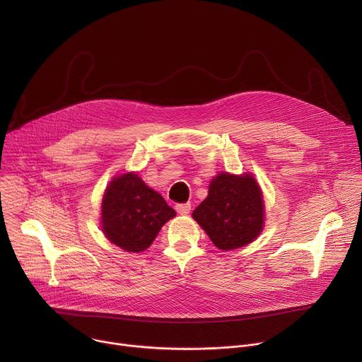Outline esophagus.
Masks as SVG:
<instances>
[{"instance_id": "obj_1", "label": "esophagus", "mask_w": 362, "mask_h": 362, "mask_svg": "<svg viewBox=\"0 0 362 362\" xmlns=\"http://www.w3.org/2000/svg\"><path fill=\"white\" fill-rule=\"evenodd\" d=\"M176 212L179 215H187L190 212V203H180L176 204Z\"/></svg>"}]
</instances>
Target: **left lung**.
<instances>
[{
    "instance_id": "8db88e82",
    "label": "left lung",
    "mask_w": 362,
    "mask_h": 362,
    "mask_svg": "<svg viewBox=\"0 0 362 362\" xmlns=\"http://www.w3.org/2000/svg\"><path fill=\"white\" fill-rule=\"evenodd\" d=\"M192 216L218 249L243 247L264 230L265 202L261 186L250 173L222 172L211 180L208 197Z\"/></svg>"
}]
</instances>
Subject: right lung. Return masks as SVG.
<instances>
[{
  "mask_svg": "<svg viewBox=\"0 0 362 362\" xmlns=\"http://www.w3.org/2000/svg\"><path fill=\"white\" fill-rule=\"evenodd\" d=\"M175 216L163 196L134 172L115 176L101 199V230L126 252L146 250Z\"/></svg>",
  "mask_w": 362,
  "mask_h": 362,
  "instance_id": "add662e5",
  "label": "right lung"
}]
</instances>
